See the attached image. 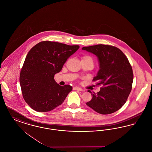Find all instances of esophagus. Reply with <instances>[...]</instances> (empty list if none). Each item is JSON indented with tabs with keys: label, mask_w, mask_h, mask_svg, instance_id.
<instances>
[{
	"label": "esophagus",
	"mask_w": 152,
	"mask_h": 152,
	"mask_svg": "<svg viewBox=\"0 0 152 152\" xmlns=\"http://www.w3.org/2000/svg\"><path fill=\"white\" fill-rule=\"evenodd\" d=\"M73 89V90H77V91H83V89H81V88H80L78 87H74Z\"/></svg>",
	"instance_id": "esophagus-1"
}]
</instances>
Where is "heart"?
Listing matches in <instances>:
<instances>
[{
    "mask_svg": "<svg viewBox=\"0 0 152 152\" xmlns=\"http://www.w3.org/2000/svg\"><path fill=\"white\" fill-rule=\"evenodd\" d=\"M83 58H90V59H91V60H92V58H91V57H90V56H84Z\"/></svg>",
    "mask_w": 152,
    "mask_h": 152,
    "instance_id": "obj_1",
    "label": "heart"
}]
</instances>
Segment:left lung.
Returning a JSON list of instances; mask_svg holds the SVG:
<instances>
[{
  "instance_id": "1",
  "label": "left lung",
  "mask_w": 152,
  "mask_h": 152,
  "mask_svg": "<svg viewBox=\"0 0 152 152\" xmlns=\"http://www.w3.org/2000/svg\"><path fill=\"white\" fill-rule=\"evenodd\" d=\"M82 50L99 58L100 69L93 81L102 86L96 94L89 91L92 99L86 104L102 115L115 112L125 104L132 88L133 73L128 58L119 48L109 45L84 47Z\"/></svg>"
}]
</instances>
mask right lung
<instances>
[{"label":"right lung","mask_w":152,"mask_h":152,"mask_svg":"<svg viewBox=\"0 0 152 152\" xmlns=\"http://www.w3.org/2000/svg\"><path fill=\"white\" fill-rule=\"evenodd\" d=\"M79 47L43 41L30 50L21 69L19 80L23 99L31 108L37 112H49L64 102L72 87L60 86L54 76Z\"/></svg>","instance_id":"obj_1"}]
</instances>
